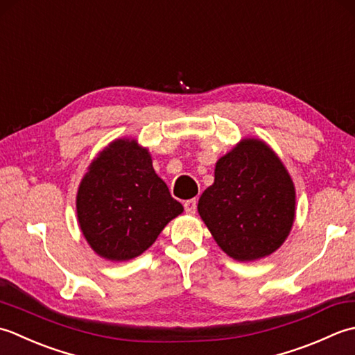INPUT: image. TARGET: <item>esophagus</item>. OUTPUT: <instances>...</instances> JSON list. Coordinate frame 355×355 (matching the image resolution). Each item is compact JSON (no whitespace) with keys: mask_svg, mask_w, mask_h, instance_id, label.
Listing matches in <instances>:
<instances>
[{"mask_svg":"<svg viewBox=\"0 0 355 355\" xmlns=\"http://www.w3.org/2000/svg\"><path fill=\"white\" fill-rule=\"evenodd\" d=\"M196 207H198V200L196 199H190V200H187L185 204H184V208H185V211L188 214L196 213Z\"/></svg>","mask_w":355,"mask_h":355,"instance_id":"1","label":"esophagus"}]
</instances>
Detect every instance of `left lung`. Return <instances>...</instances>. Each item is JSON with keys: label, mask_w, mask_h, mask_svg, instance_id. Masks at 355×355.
Returning a JSON list of instances; mask_svg holds the SVG:
<instances>
[{"label": "left lung", "mask_w": 355, "mask_h": 355, "mask_svg": "<svg viewBox=\"0 0 355 355\" xmlns=\"http://www.w3.org/2000/svg\"><path fill=\"white\" fill-rule=\"evenodd\" d=\"M198 211L219 247L239 262L270 256L294 223L295 190L279 156L260 139H243L216 162L214 184Z\"/></svg>", "instance_id": "8db88e82"}]
</instances>
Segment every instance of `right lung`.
<instances>
[{
  "mask_svg": "<svg viewBox=\"0 0 355 355\" xmlns=\"http://www.w3.org/2000/svg\"><path fill=\"white\" fill-rule=\"evenodd\" d=\"M184 211L156 175L147 148L135 139L108 144L89 165L76 194V213L93 251L113 262L135 259Z\"/></svg>",
  "mask_w": 355,
  "mask_h": 355,
  "instance_id": "add662e5",
  "label": "right lung"
}]
</instances>
